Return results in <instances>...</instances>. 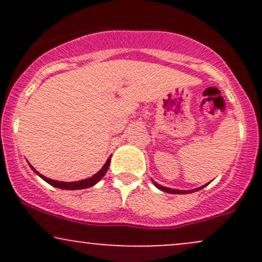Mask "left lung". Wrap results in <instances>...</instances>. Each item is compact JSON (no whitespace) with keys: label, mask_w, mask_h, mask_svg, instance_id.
<instances>
[{"label":"left lung","mask_w":262,"mask_h":262,"mask_svg":"<svg viewBox=\"0 0 262 262\" xmlns=\"http://www.w3.org/2000/svg\"><path fill=\"white\" fill-rule=\"evenodd\" d=\"M152 183H154V185L156 186V187H158L159 189H161V191H164V192H167V193H175V194H183V193H192V192H196V191H200V189H202L203 187H206L207 185H208V183H207V185H204V186H202V187H198V188H194V189H189V191H181V189H173V188H169V187H165V186H161V185H159V183H156L155 181H152Z\"/></svg>","instance_id":"8db88e82"}]
</instances>
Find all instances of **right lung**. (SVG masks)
I'll list each match as a JSON object with an SVG mask.
<instances>
[{"mask_svg": "<svg viewBox=\"0 0 262 262\" xmlns=\"http://www.w3.org/2000/svg\"><path fill=\"white\" fill-rule=\"evenodd\" d=\"M110 164H111V156L107 159L106 164L103 165V167H102V169L98 171L97 173H95V175H93L92 177H89V179L81 180V181H75V182H64V181H55V180H50V179H48V177L41 175V173H39L38 171L35 170L31 164H29V166L32 167V170L34 171V172L37 173L39 177H41V179H43L45 182H48L49 185L54 186V187H58V188H61V189H82V188L91 187V186H95L96 183L100 181L102 177L106 175L108 167H110Z\"/></svg>", "mask_w": 262, "mask_h": 262, "instance_id": "1", "label": "right lung"}]
</instances>
